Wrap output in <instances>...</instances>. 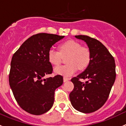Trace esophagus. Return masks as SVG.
I'll list each match as a JSON object with an SVG mask.
<instances>
[{
	"instance_id": "1",
	"label": "esophagus",
	"mask_w": 126,
	"mask_h": 126,
	"mask_svg": "<svg viewBox=\"0 0 126 126\" xmlns=\"http://www.w3.org/2000/svg\"><path fill=\"white\" fill-rule=\"evenodd\" d=\"M70 80V78H68V77H63V81L64 82H66L68 81V80Z\"/></svg>"
}]
</instances>
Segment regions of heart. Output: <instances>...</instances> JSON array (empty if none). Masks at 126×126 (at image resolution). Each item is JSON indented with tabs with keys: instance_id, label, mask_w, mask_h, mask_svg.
<instances>
[{
	"instance_id": "obj_1",
	"label": "heart",
	"mask_w": 126,
	"mask_h": 126,
	"mask_svg": "<svg viewBox=\"0 0 126 126\" xmlns=\"http://www.w3.org/2000/svg\"><path fill=\"white\" fill-rule=\"evenodd\" d=\"M59 52L51 49L47 52L48 61L52 65L58 66L63 58H66V65L54 68V72L64 76H70L79 69L84 70L90 64L91 54L86 47L81 46L75 40H68L58 46Z\"/></svg>"
}]
</instances>
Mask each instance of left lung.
Returning a JSON list of instances; mask_svg holds the SVG:
<instances>
[{"label":"left lung","mask_w":126,"mask_h":126,"mask_svg":"<svg viewBox=\"0 0 126 126\" xmlns=\"http://www.w3.org/2000/svg\"><path fill=\"white\" fill-rule=\"evenodd\" d=\"M86 42L91 51L90 64L82 73L71 79L74 88L70 93L72 106L82 113L98 110L105 103L116 77L113 57L99 40L87 35H75ZM80 79H87L82 83Z\"/></svg>","instance_id":"1"}]
</instances>
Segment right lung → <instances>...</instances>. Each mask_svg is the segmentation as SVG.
<instances>
[{
	"label": "right lung",
	"mask_w": 126,
	"mask_h": 126,
	"mask_svg": "<svg viewBox=\"0 0 126 126\" xmlns=\"http://www.w3.org/2000/svg\"><path fill=\"white\" fill-rule=\"evenodd\" d=\"M64 36L40 33L23 43L13 54L9 82L19 107L33 115L43 114L51 109L54 91L63 82L62 75L44 79L52 74L47 59L51 47Z\"/></svg>",
	"instance_id": "1"
}]
</instances>
